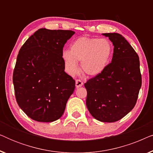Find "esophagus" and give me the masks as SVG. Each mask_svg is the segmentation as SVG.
<instances>
[{"label": "esophagus", "mask_w": 153, "mask_h": 153, "mask_svg": "<svg viewBox=\"0 0 153 153\" xmlns=\"http://www.w3.org/2000/svg\"><path fill=\"white\" fill-rule=\"evenodd\" d=\"M83 84V81L81 80V79H76V88H79L81 86H82Z\"/></svg>", "instance_id": "1"}]
</instances>
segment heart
<instances>
[{
    "instance_id": "b5f03b06",
    "label": "heart",
    "mask_w": 153,
    "mask_h": 153,
    "mask_svg": "<svg viewBox=\"0 0 153 153\" xmlns=\"http://www.w3.org/2000/svg\"><path fill=\"white\" fill-rule=\"evenodd\" d=\"M113 45L108 39L81 37L73 42L70 50L62 52V58L68 72L75 74L79 71L78 62L85 74L95 76L105 70L113 55Z\"/></svg>"
}]
</instances>
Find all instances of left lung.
Wrapping results in <instances>:
<instances>
[{
  "label": "left lung",
  "mask_w": 153,
  "mask_h": 153,
  "mask_svg": "<svg viewBox=\"0 0 153 153\" xmlns=\"http://www.w3.org/2000/svg\"><path fill=\"white\" fill-rule=\"evenodd\" d=\"M114 46L111 62L103 72L84 83L86 106L93 118L116 122L137 103L142 79L139 58L128 42L118 33H104Z\"/></svg>",
  "instance_id": "8db88e82"
}]
</instances>
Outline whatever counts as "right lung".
<instances>
[{"label": "right lung", "instance_id": "add662e5", "mask_svg": "<svg viewBox=\"0 0 153 153\" xmlns=\"http://www.w3.org/2000/svg\"><path fill=\"white\" fill-rule=\"evenodd\" d=\"M72 30L40 28L19 50L13 72L16 100L25 114L38 122L59 119L75 88L65 72L62 54Z\"/></svg>", "mask_w": 153, "mask_h": 153}]
</instances>
